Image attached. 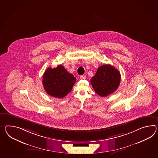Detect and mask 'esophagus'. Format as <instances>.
<instances>
[{"instance_id": "34e87169", "label": "esophagus", "mask_w": 158, "mask_h": 158, "mask_svg": "<svg viewBox=\"0 0 158 158\" xmlns=\"http://www.w3.org/2000/svg\"><path fill=\"white\" fill-rule=\"evenodd\" d=\"M80 78H81V79H85V75H81Z\"/></svg>"}]
</instances>
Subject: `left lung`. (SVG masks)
<instances>
[{"label":"left lung","instance_id":"1","mask_svg":"<svg viewBox=\"0 0 158 158\" xmlns=\"http://www.w3.org/2000/svg\"><path fill=\"white\" fill-rule=\"evenodd\" d=\"M119 71L110 64L101 65L91 79V84L95 93L102 97L115 92L120 82Z\"/></svg>","mask_w":158,"mask_h":158}]
</instances>
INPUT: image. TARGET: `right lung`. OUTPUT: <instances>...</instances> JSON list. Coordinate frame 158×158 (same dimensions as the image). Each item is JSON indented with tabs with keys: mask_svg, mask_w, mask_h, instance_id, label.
Returning <instances> with one entry per match:
<instances>
[{
	"mask_svg": "<svg viewBox=\"0 0 158 158\" xmlns=\"http://www.w3.org/2000/svg\"><path fill=\"white\" fill-rule=\"evenodd\" d=\"M76 78L62 65L56 68L48 67L43 75V85L50 96L63 98L70 93L76 82Z\"/></svg>",
	"mask_w": 158,
	"mask_h": 158,
	"instance_id": "add662e5",
	"label": "right lung"
}]
</instances>
